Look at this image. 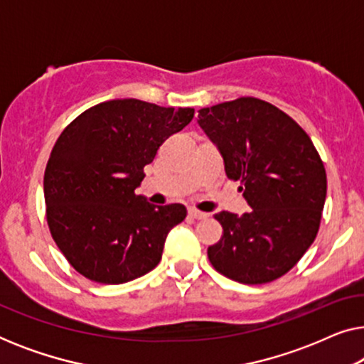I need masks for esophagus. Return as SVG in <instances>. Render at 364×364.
Masks as SVG:
<instances>
[{
	"label": "esophagus",
	"instance_id": "esophagus-1",
	"mask_svg": "<svg viewBox=\"0 0 364 364\" xmlns=\"http://www.w3.org/2000/svg\"><path fill=\"white\" fill-rule=\"evenodd\" d=\"M188 215H191L192 218H197V220H203V218L208 217V213L197 210V208H188Z\"/></svg>",
	"mask_w": 364,
	"mask_h": 364
}]
</instances>
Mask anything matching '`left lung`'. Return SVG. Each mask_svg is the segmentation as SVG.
<instances>
[{
	"label": "left lung",
	"mask_w": 364,
	"mask_h": 364,
	"mask_svg": "<svg viewBox=\"0 0 364 364\" xmlns=\"http://www.w3.org/2000/svg\"><path fill=\"white\" fill-rule=\"evenodd\" d=\"M198 126L252 207L240 217L217 213L223 235L208 247V260L245 285L277 280L305 255L320 228L326 198L320 154L288 114L257 97L203 107Z\"/></svg>",
	"instance_id": "left-lung-1"
}]
</instances>
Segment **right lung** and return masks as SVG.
<instances>
[{
    "label": "right lung",
    "instance_id": "right-lung-1",
    "mask_svg": "<svg viewBox=\"0 0 364 364\" xmlns=\"http://www.w3.org/2000/svg\"><path fill=\"white\" fill-rule=\"evenodd\" d=\"M193 117L192 107L114 99L77 116L61 132L44 171L49 232L82 277L119 285L159 265L182 203L151 205L134 191L157 149Z\"/></svg>",
    "mask_w": 364,
    "mask_h": 364
}]
</instances>
